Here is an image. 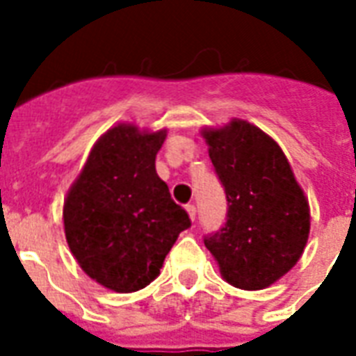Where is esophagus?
<instances>
[{
    "label": "esophagus",
    "mask_w": 356,
    "mask_h": 356,
    "mask_svg": "<svg viewBox=\"0 0 356 356\" xmlns=\"http://www.w3.org/2000/svg\"><path fill=\"white\" fill-rule=\"evenodd\" d=\"M186 211H188L190 220H192V222H194V220H195V214H197V209H195L194 203H188V205H186Z\"/></svg>",
    "instance_id": "esophagus-1"
}]
</instances>
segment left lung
<instances>
[{
    "instance_id": "left-lung-1",
    "label": "left lung",
    "mask_w": 356,
    "mask_h": 356,
    "mask_svg": "<svg viewBox=\"0 0 356 356\" xmlns=\"http://www.w3.org/2000/svg\"><path fill=\"white\" fill-rule=\"evenodd\" d=\"M203 136L227 197L225 223L203 242L233 286H270L303 254L309 201L281 147L259 127L233 120Z\"/></svg>"
}]
</instances>
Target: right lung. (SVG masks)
Here are the masks:
<instances>
[{"label":"right lung","mask_w":356,"mask_h":356,"mask_svg":"<svg viewBox=\"0 0 356 356\" xmlns=\"http://www.w3.org/2000/svg\"><path fill=\"white\" fill-rule=\"evenodd\" d=\"M164 138L166 131L140 133L125 123L108 129L64 201L70 251L86 275L114 292L147 286L179 233L192 225L156 175Z\"/></svg>","instance_id":"right-lung-1"}]
</instances>
